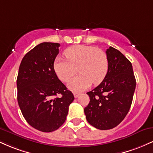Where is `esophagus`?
Instances as JSON below:
<instances>
[{
  "instance_id": "34e87169",
  "label": "esophagus",
  "mask_w": 153,
  "mask_h": 153,
  "mask_svg": "<svg viewBox=\"0 0 153 153\" xmlns=\"http://www.w3.org/2000/svg\"><path fill=\"white\" fill-rule=\"evenodd\" d=\"M79 94H79V93H74V94H73L75 98H78V96H79Z\"/></svg>"
}]
</instances>
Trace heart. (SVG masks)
<instances>
[{
	"label": "heart",
	"mask_w": 153,
	"mask_h": 153,
	"mask_svg": "<svg viewBox=\"0 0 153 153\" xmlns=\"http://www.w3.org/2000/svg\"><path fill=\"white\" fill-rule=\"evenodd\" d=\"M67 59L57 57L54 70L63 82H68L78 72L80 75L68 82V87L74 92L86 90L92 85L103 81L108 73V61L106 54L101 49L86 45H75L65 51Z\"/></svg>",
	"instance_id": "heart-1"
}]
</instances>
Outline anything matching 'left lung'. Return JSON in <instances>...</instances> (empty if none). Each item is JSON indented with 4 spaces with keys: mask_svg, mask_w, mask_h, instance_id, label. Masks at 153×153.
<instances>
[{
    "mask_svg": "<svg viewBox=\"0 0 153 153\" xmlns=\"http://www.w3.org/2000/svg\"><path fill=\"white\" fill-rule=\"evenodd\" d=\"M106 53L108 73L100 85L87 93L90 102L84 108L89 124L101 130L113 129L125 118L136 87L130 61L112 47Z\"/></svg>",
    "mask_w": 153,
    "mask_h": 153,
    "instance_id": "obj_1",
    "label": "left lung"
}]
</instances>
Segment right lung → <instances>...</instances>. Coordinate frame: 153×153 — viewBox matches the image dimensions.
I'll use <instances>...</instances> for the list:
<instances>
[{"instance_id":"right-lung-1","label":"right lung","mask_w":153,"mask_h":153,"mask_svg":"<svg viewBox=\"0 0 153 153\" xmlns=\"http://www.w3.org/2000/svg\"><path fill=\"white\" fill-rule=\"evenodd\" d=\"M58 43L43 42L23 57L17 77V100L29 125L43 132L57 130L65 122L74 96L56 75ZM58 94L60 98L56 97Z\"/></svg>"}]
</instances>
